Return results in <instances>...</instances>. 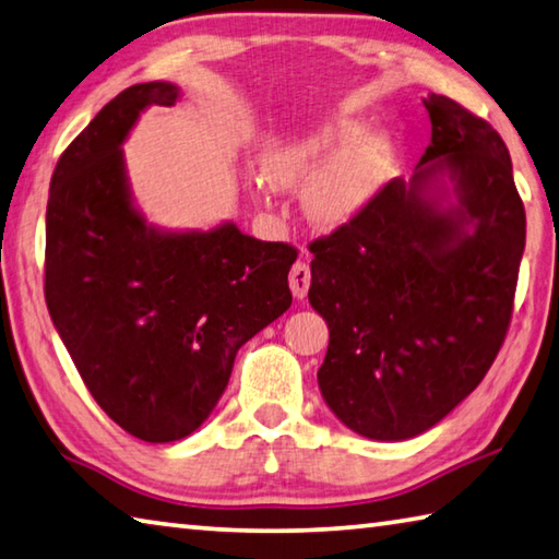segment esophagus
I'll return each mask as SVG.
<instances>
[{
    "instance_id": "34e87169",
    "label": "esophagus",
    "mask_w": 559,
    "mask_h": 559,
    "mask_svg": "<svg viewBox=\"0 0 559 559\" xmlns=\"http://www.w3.org/2000/svg\"><path fill=\"white\" fill-rule=\"evenodd\" d=\"M308 288H310V269L306 261H298L290 271V290H293V296L302 300L308 296Z\"/></svg>"
}]
</instances>
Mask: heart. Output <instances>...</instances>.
Instances as JSON below:
<instances>
[{"instance_id": "1", "label": "heart", "mask_w": 559, "mask_h": 559, "mask_svg": "<svg viewBox=\"0 0 559 559\" xmlns=\"http://www.w3.org/2000/svg\"><path fill=\"white\" fill-rule=\"evenodd\" d=\"M364 127L334 119L271 136L261 170L281 190H306V210L322 227H342L367 212L391 178L393 148L383 136L361 141Z\"/></svg>"}]
</instances>
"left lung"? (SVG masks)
<instances>
[{"label":"left lung","mask_w":559,"mask_h":559,"mask_svg":"<svg viewBox=\"0 0 559 559\" xmlns=\"http://www.w3.org/2000/svg\"><path fill=\"white\" fill-rule=\"evenodd\" d=\"M432 136L349 225L310 245L308 300L330 328L318 383L361 438L401 442L452 413L499 354L525 249L509 148L428 95Z\"/></svg>","instance_id":"1"}]
</instances>
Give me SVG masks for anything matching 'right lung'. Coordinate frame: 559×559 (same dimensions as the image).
Segmentation results:
<instances>
[{
    "label": "right lung",
    "mask_w": 559,
    "mask_h": 559,
    "mask_svg": "<svg viewBox=\"0 0 559 559\" xmlns=\"http://www.w3.org/2000/svg\"><path fill=\"white\" fill-rule=\"evenodd\" d=\"M178 99L156 80L107 103L58 158L46 207L50 320L99 408L144 442L210 418L241 344L290 308L298 257L235 222L180 231L141 215L121 144L141 111Z\"/></svg>",
    "instance_id": "right-lung-1"
}]
</instances>
